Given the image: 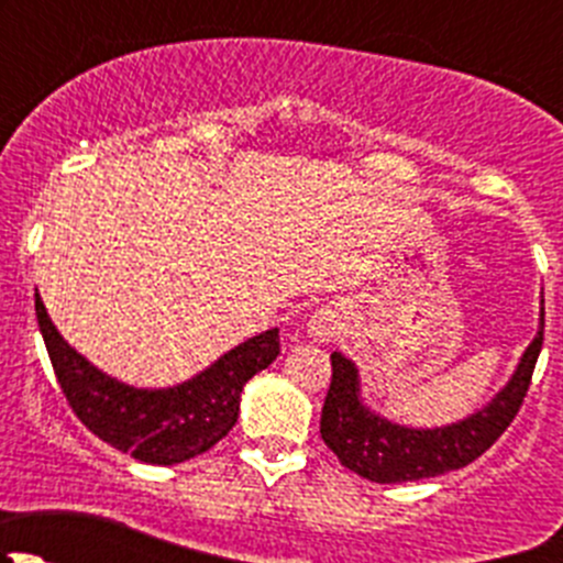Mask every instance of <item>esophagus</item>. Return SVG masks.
<instances>
[{
    "label": "esophagus",
    "mask_w": 563,
    "mask_h": 563,
    "mask_svg": "<svg viewBox=\"0 0 563 563\" xmlns=\"http://www.w3.org/2000/svg\"><path fill=\"white\" fill-rule=\"evenodd\" d=\"M340 329H343V318H340L338 310L332 308L316 310L308 321V334L316 343H332L340 334Z\"/></svg>",
    "instance_id": "esophagus-1"
}]
</instances>
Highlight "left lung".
Returning <instances> with one entry per match:
<instances>
[{
	"label": "left lung",
	"instance_id": "obj_1",
	"mask_svg": "<svg viewBox=\"0 0 563 563\" xmlns=\"http://www.w3.org/2000/svg\"><path fill=\"white\" fill-rule=\"evenodd\" d=\"M544 297L539 299V327L526 345L518 367L482 408L457 422L435 428H411L373 411L362 397L360 367L343 351L332 354V387L321 411V439L345 468L378 485L428 479L457 471L496 444L509 428L531 384L533 365L542 351Z\"/></svg>",
	"mask_w": 563,
	"mask_h": 563
}]
</instances>
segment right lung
<instances>
[{"label":"right lung","instance_id":"add662e5","mask_svg":"<svg viewBox=\"0 0 563 563\" xmlns=\"http://www.w3.org/2000/svg\"><path fill=\"white\" fill-rule=\"evenodd\" d=\"M35 310L51 365L76 417L113 450L152 465L185 463L225 439L240 417L245 384L280 354L275 327L234 345L187 382L133 387L78 354L54 327L40 294Z\"/></svg>","mask_w":563,"mask_h":563}]
</instances>
